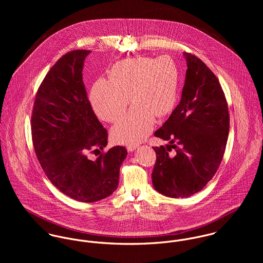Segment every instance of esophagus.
<instances>
[{
    "label": "esophagus",
    "instance_id": "obj_1",
    "mask_svg": "<svg viewBox=\"0 0 263 263\" xmlns=\"http://www.w3.org/2000/svg\"><path fill=\"white\" fill-rule=\"evenodd\" d=\"M138 147H139V145H137V144H130V145L126 146V149L129 152H133V151L136 150Z\"/></svg>",
    "mask_w": 263,
    "mask_h": 263
}]
</instances>
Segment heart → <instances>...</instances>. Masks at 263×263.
I'll list each match as a JSON object with an SVG mask.
<instances>
[{
	"instance_id": "1",
	"label": "heart",
	"mask_w": 263,
	"mask_h": 263,
	"mask_svg": "<svg viewBox=\"0 0 263 263\" xmlns=\"http://www.w3.org/2000/svg\"><path fill=\"white\" fill-rule=\"evenodd\" d=\"M179 69L168 55L158 59L140 57L113 65L109 80H98L90 93L95 113L103 120L115 122L125 112L130 97L135 105L113 126L111 136L118 144H135L148 137L155 117H164L176 104Z\"/></svg>"
}]
</instances>
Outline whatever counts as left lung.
<instances>
[{"mask_svg": "<svg viewBox=\"0 0 263 263\" xmlns=\"http://www.w3.org/2000/svg\"><path fill=\"white\" fill-rule=\"evenodd\" d=\"M187 71L182 96L155 137L176 149L154 147L152 172L155 189L169 197H188L200 191L216 174L229 135L230 116L225 93L216 75L197 57L184 53Z\"/></svg>", "mask_w": 263, "mask_h": 263, "instance_id": "8db88e82", "label": "left lung"}]
</instances>
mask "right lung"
Returning <instances> with one entry per match:
<instances>
[{
	"label": "right lung",
	"instance_id": "add662e5",
	"mask_svg": "<svg viewBox=\"0 0 263 263\" xmlns=\"http://www.w3.org/2000/svg\"><path fill=\"white\" fill-rule=\"evenodd\" d=\"M90 50L64 54L41 82L31 116V135L39 164L49 181L69 197L94 202L117 188L119 168L127 155L116 146L94 161L89 153L107 146V130L92 109L83 82Z\"/></svg>",
	"mask_w": 263,
	"mask_h": 263
}]
</instances>
